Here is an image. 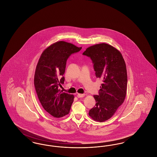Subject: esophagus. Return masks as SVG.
<instances>
[{
    "label": "esophagus",
    "instance_id": "obj_1",
    "mask_svg": "<svg viewBox=\"0 0 157 157\" xmlns=\"http://www.w3.org/2000/svg\"><path fill=\"white\" fill-rule=\"evenodd\" d=\"M85 97V94H77V97L82 98Z\"/></svg>",
    "mask_w": 157,
    "mask_h": 157
}]
</instances>
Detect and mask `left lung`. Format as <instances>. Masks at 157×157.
Returning <instances> with one entry per match:
<instances>
[{
    "instance_id": "1",
    "label": "left lung",
    "mask_w": 157,
    "mask_h": 157,
    "mask_svg": "<svg viewBox=\"0 0 157 157\" xmlns=\"http://www.w3.org/2000/svg\"><path fill=\"white\" fill-rule=\"evenodd\" d=\"M83 55L90 58L97 78L103 82L99 95L94 96L96 104L89 115L95 121L104 122L112 117L125 99L126 64L120 51L105 43L90 46Z\"/></svg>"
}]
</instances>
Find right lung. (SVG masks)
I'll use <instances>...</instances> for the list:
<instances>
[{
    "label": "right lung",
    "instance_id": "1",
    "mask_svg": "<svg viewBox=\"0 0 157 157\" xmlns=\"http://www.w3.org/2000/svg\"><path fill=\"white\" fill-rule=\"evenodd\" d=\"M82 47L65 41L49 46L42 53L34 76V85L44 109L55 118H61L69 113L74 96L62 92L58 88L63 84L67 60Z\"/></svg>",
    "mask_w": 157,
    "mask_h": 157
}]
</instances>
